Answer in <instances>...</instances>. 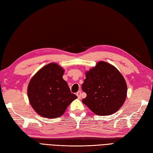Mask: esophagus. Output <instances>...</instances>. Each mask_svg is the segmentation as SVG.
<instances>
[{"mask_svg":"<svg viewBox=\"0 0 153 153\" xmlns=\"http://www.w3.org/2000/svg\"><path fill=\"white\" fill-rule=\"evenodd\" d=\"M81 91H78L77 93H76V95L77 96V97L79 99L81 98Z\"/></svg>","mask_w":153,"mask_h":153,"instance_id":"1","label":"esophagus"}]
</instances>
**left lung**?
<instances>
[{
	"instance_id": "left-lung-1",
	"label": "left lung",
	"mask_w": 153,
	"mask_h": 153,
	"mask_svg": "<svg viewBox=\"0 0 153 153\" xmlns=\"http://www.w3.org/2000/svg\"><path fill=\"white\" fill-rule=\"evenodd\" d=\"M82 90L87 97L83 103L100 116L111 115L122 106L127 87L123 76L114 66L100 61L86 73Z\"/></svg>"
}]
</instances>
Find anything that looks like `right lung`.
Listing matches in <instances>:
<instances>
[{
  "mask_svg": "<svg viewBox=\"0 0 153 153\" xmlns=\"http://www.w3.org/2000/svg\"><path fill=\"white\" fill-rule=\"evenodd\" d=\"M64 70L56 63L42 67L30 80L28 96L38 114L46 118L61 116L77 96L63 79Z\"/></svg>",
  "mask_w": 153,
  "mask_h": 153,
  "instance_id": "1",
  "label": "right lung"
}]
</instances>
